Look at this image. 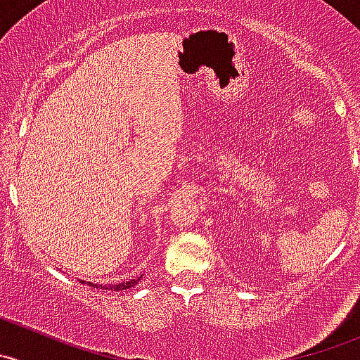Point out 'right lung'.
<instances>
[{"label": "right lung", "mask_w": 360, "mask_h": 360, "mask_svg": "<svg viewBox=\"0 0 360 360\" xmlns=\"http://www.w3.org/2000/svg\"><path fill=\"white\" fill-rule=\"evenodd\" d=\"M139 281H141V277H138V279H132V281H125V283H120V285H108V286H104V288L111 290V292H120V290L132 288V286L138 285ZM83 283H84V281H83ZM88 285L94 286V288H98V285H94V283H88ZM101 288H102V285H101Z\"/></svg>", "instance_id": "obj_1"}]
</instances>
